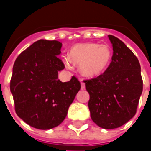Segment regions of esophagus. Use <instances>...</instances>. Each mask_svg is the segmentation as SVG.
I'll use <instances>...</instances> for the list:
<instances>
[{
    "mask_svg": "<svg viewBox=\"0 0 151 151\" xmlns=\"http://www.w3.org/2000/svg\"><path fill=\"white\" fill-rule=\"evenodd\" d=\"M81 89L83 90L85 89V83L84 82H81Z\"/></svg>",
    "mask_w": 151,
    "mask_h": 151,
    "instance_id": "esophagus-1",
    "label": "esophagus"
}]
</instances>
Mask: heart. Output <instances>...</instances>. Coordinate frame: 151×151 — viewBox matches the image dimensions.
Masks as SVG:
<instances>
[{
  "instance_id": "1",
  "label": "heart",
  "mask_w": 151,
  "mask_h": 151,
  "mask_svg": "<svg viewBox=\"0 0 151 151\" xmlns=\"http://www.w3.org/2000/svg\"><path fill=\"white\" fill-rule=\"evenodd\" d=\"M112 58V50L107 44L94 43L76 44L70 53L73 63L80 65V71L86 77L100 76L107 69ZM67 66L70 65L67 63Z\"/></svg>"
}]
</instances>
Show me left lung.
<instances>
[{
  "mask_svg": "<svg viewBox=\"0 0 151 151\" xmlns=\"http://www.w3.org/2000/svg\"><path fill=\"white\" fill-rule=\"evenodd\" d=\"M108 38L113 46L112 62L103 74L85 83L92 121L102 129H112L135 115L143 81L136 56L120 39L113 35Z\"/></svg>",
  "mask_w": 151,
  "mask_h": 151,
  "instance_id": "1",
  "label": "left lung"
}]
</instances>
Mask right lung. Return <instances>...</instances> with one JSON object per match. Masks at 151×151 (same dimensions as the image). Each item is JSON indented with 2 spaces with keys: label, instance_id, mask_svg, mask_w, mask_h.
<instances>
[{
  "label": "right lung",
  "instance_id": "add662e5",
  "mask_svg": "<svg viewBox=\"0 0 151 151\" xmlns=\"http://www.w3.org/2000/svg\"><path fill=\"white\" fill-rule=\"evenodd\" d=\"M62 44L40 39L18 55L15 61L10 90L17 116L38 129L57 127L81 89L76 77L62 82L58 72L65 65L58 58Z\"/></svg>",
  "mask_w": 151,
  "mask_h": 151
}]
</instances>
